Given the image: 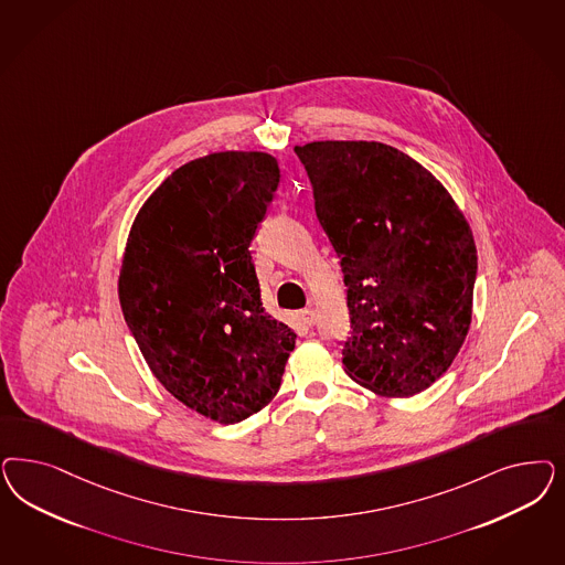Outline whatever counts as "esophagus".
I'll list each match as a JSON object with an SVG mask.
<instances>
[{
  "label": "esophagus",
  "mask_w": 565,
  "mask_h": 565,
  "mask_svg": "<svg viewBox=\"0 0 565 565\" xmlns=\"http://www.w3.org/2000/svg\"><path fill=\"white\" fill-rule=\"evenodd\" d=\"M297 318L306 328H311L316 324V311L313 310H301L297 313Z\"/></svg>",
  "instance_id": "esophagus-1"
}]
</instances>
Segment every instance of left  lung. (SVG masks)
Listing matches in <instances>:
<instances>
[{
	"mask_svg": "<svg viewBox=\"0 0 565 565\" xmlns=\"http://www.w3.org/2000/svg\"><path fill=\"white\" fill-rule=\"evenodd\" d=\"M295 153L341 259L345 372L384 397H412L447 372L468 334L472 231L445 186L395 147L313 141Z\"/></svg>",
	"mask_w": 565,
	"mask_h": 565,
	"instance_id": "1",
	"label": "left lung"
}]
</instances>
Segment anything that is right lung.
I'll use <instances>...</instances> for the list:
<instances>
[{"label": "right lung", "instance_id": "obj_1", "mask_svg": "<svg viewBox=\"0 0 565 565\" xmlns=\"http://www.w3.org/2000/svg\"><path fill=\"white\" fill-rule=\"evenodd\" d=\"M278 182L268 153H210L174 170L128 235V328L166 391L220 424L270 403L295 349L297 334L262 306L249 252Z\"/></svg>", "mask_w": 565, "mask_h": 565}]
</instances>
